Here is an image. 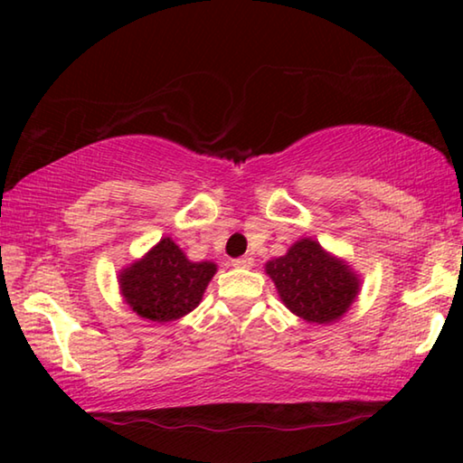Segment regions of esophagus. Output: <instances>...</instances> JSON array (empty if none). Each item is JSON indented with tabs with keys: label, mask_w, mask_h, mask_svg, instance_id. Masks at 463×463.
<instances>
[{
	"label": "esophagus",
	"mask_w": 463,
	"mask_h": 463,
	"mask_svg": "<svg viewBox=\"0 0 463 463\" xmlns=\"http://www.w3.org/2000/svg\"><path fill=\"white\" fill-rule=\"evenodd\" d=\"M253 257H249V255H242V257H239V260H232V268H242V269H249V268H253Z\"/></svg>",
	"instance_id": "obj_1"
}]
</instances>
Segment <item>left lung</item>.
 Returning a JSON list of instances; mask_svg holds the SVG:
<instances>
[{
    "label": "left lung",
    "instance_id": "8db88e82",
    "mask_svg": "<svg viewBox=\"0 0 463 463\" xmlns=\"http://www.w3.org/2000/svg\"><path fill=\"white\" fill-rule=\"evenodd\" d=\"M286 308L308 323L339 320L359 294L357 273L312 239H300L286 255L265 263Z\"/></svg>",
    "mask_w": 463,
    "mask_h": 463
}]
</instances>
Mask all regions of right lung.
<instances>
[{"instance_id": "obj_1", "label": "right lung", "mask_w": 463, "mask_h": 463, "mask_svg": "<svg viewBox=\"0 0 463 463\" xmlns=\"http://www.w3.org/2000/svg\"><path fill=\"white\" fill-rule=\"evenodd\" d=\"M216 273L213 261H190L169 237L118 276L120 294L132 312L153 323H171L198 307Z\"/></svg>"}]
</instances>
